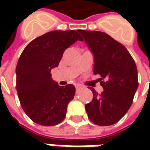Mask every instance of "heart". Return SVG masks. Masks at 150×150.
Segmentation results:
<instances>
[{
  "label": "heart",
  "mask_w": 150,
  "mask_h": 150,
  "mask_svg": "<svg viewBox=\"0 0 150 150\" xmlns=\"http://www.w3.org/2000/svg\"><path fill=\"white\" fill-rule=\"evenodd\" d=\"M87 56H88V53H85V54L83 55V57H87Z\"/></svg>",
  "instance_id": "obj_1"
}]
</instances>
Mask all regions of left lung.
<instances>
[{
    "instance_id": "obj_1",
    "label": "left lung",
    "mask_w": 150,
    "mask_h": 150,
    "mask_svg": "<svg viewBox=\"0 0 150 150\" xmlns=\"http://www.w3.org/2000/svg\"><path fill=\"white\" fill-rule=\"evenodd\" d=\"M75 31H52L32 41L18 60L16 90L21 106L36 124L54 126L66 117L75 95L72 84L52 80L51 70L58 66L64 51L74 43Z\"/></svg>"
}]
</instances>
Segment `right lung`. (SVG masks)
<instances>
[{"mask_svg": "<svg viewBox=\"0 0 150 150\" xmlns=\"http://www.w3.org/2000/svg\"><path fill=\"white\" fill-rule=\"evenodd\" d=\"M88 39L86 41L94 54L93 73L102 77L103 88L99 92L92 89L93 100L85 109L93 124L109 126L129 109L139 86L138 71L129 51L108 34L91 32Z\"/></svg>", "mask_w": 150, "mask_h": 150, "instance_id": "right-lung-1", "label": "right lung"}]
</instances>
